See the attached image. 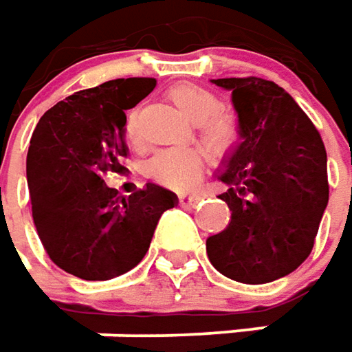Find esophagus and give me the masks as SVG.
Here are the masks:
<instances>
[{"mask_svg":"<svg viewBox=\"0 0 352 352\" xmlns=\"http://www.w3.org/2000/svg\"><path fill=\"white\" fill-rule=\"evenodd\" d=\"M200 200H202L200 195H187V192H181V195H179V204H181V206H187V208H195Z\"/></svg>","mask_w":352,"mask_h":352,"instance_id":"obj_1","label":"esophagus"}]
</instances>
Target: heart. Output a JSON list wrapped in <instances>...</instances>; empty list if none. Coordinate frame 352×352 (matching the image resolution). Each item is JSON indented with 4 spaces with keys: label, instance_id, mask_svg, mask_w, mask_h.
Wrapping results in <instances>:
<instances>
[{
    "label": "heart",
    "instance_id": "obj_1",
    "mask_svg": "<svg viewBox=\"0 0 352 352\" xmlns=\"http://www.w3.org/2000/svg\"><path fill=\"white\" fill-rule=\"evenodd\" d=\"M167 99L181 115L199 124L200 136L216 157H228L236 152L241 142V122L234 113L220 111L218 95L195 83H177L167 91ZM124 136L134 150L142 146L138 116L134 113L128 115ZM202 169L204 155L200 150H164L146 164V175L162 187L185 190L199 181Z\"/></svg>",
    "mask_w": 352,
    "mask_h": 352
}]
</instances>
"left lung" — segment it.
<instances>
[{
  "instance_id": "obj_1",
  "label": "left lung",
  "mask_w": 352,
  "mask_h": 352,
  "mask_svg": "<svg viewBox=\"0 0 352 352\" xmlns=\"http://www.w3.org/2000/svg\"><path fill=\"white\" fill-rule=\"evenodd\" d=\"M232 91L241 144L226 162L220 199L232 210L206 239L216 271L243 285L286 276L308 259L329 200L327 153L296 101L261 78L212 79Z\"/></svg>"
}]
</instances>
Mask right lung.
Here are the masks:
<instances>
[{"label": "right lung", "mask_w": 352, "mask_h": 352, "mask_svg": "<svg viewBox=\"0 0 352 352\" xmlns=\"http://www.w3.org/2000/svg\"><path fill=\"white\" fill-rule=\"evenodd\" d=\"M153 78L104 81L48 109L27 153L32 220L46 255L83 280L128 273L150 249L160 216L177 197L148 183L128 197L104 185L126 157V111L148 97Z\"/></svg>", "instance_id": "1"}]
</instances>
